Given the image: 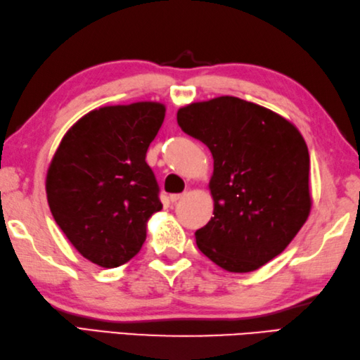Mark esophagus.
I'll use <instances>...</instances> for the list:
<instances>
[{
    "mask_svg": "<svg viewBox=\"0 0 360 360\" xmlns=\"http://www.w3.org/2000/svg\"><path fill=\"white\" fill-rule=\"evenodd\" d=\"M183 195H185V194H171V195H169V200H171L172 203H175V202H179Z\"/></svg>",
    "mask_w": 360,
    "mask_h": 360,
    "instance_id": "34e87169",
    "label": "esophagus"
}]
</instances>
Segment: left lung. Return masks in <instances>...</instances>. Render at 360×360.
<instances>
[{
	"mask_svg": "<svg viewBox=\"0 0 360 360\" xmlns=\"http://www.w3.org/2000/svg\"><path fill=\"white\" fill-rule=\"evenodd\" d=\"M179 126L208 146L214 211L195 231L199 250L226 272L247 274L284 252L309 217V152L272 110L234 96L181 107Z\"/></svg>",
	"mask_w": 360,
	"mask_h": 360,
	"instance_id": "obj_1",
	"label": "left lung"
}]
</instances>
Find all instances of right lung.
I'll return each mask as SVG.
<instances>
[{
	"mask_svg": "<svg viewBox=\"0 0 360 360\" xmlns=\"http://www.w3.org/2000/svg\"><path fill=\"white\" fill-rule=\"evenodd\" d=\"M166 107L143 101L84 115L63 135L46 174L54 221L85 259L113 269L141 250L163 208L146 152Z\"/></svg>",
	"mask_w": 360,
	"mask_h": 360,
	"instance_id": "right-lung-1",
	"label": "right lung"
}]
</instances>
